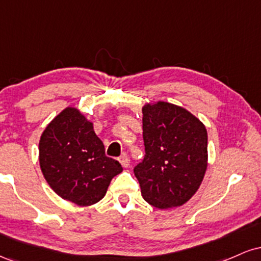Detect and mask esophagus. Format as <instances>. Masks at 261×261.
Masks as SVG:
<instances>
[{
	"label": "esophagus",
	"instance_id": "34e87169",
	"mask_svg": "<svg viewBox=\"0 0 261 261\" xmlns=\"http://www.w3.org/2000/svg\"><path fill=\"white\" fill-rule=\"evenodd\" d=\"M119 161H120L121 166L124 167V168H127V167L130 166V158H128V155L126 153H124L122 155H120Z\"/></svg>",
	"mask_w": 261,
	"mask_h": 261
}]
</instances>
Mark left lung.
<instances>
[{
	"label": "left lung",
	"instance_id": "8db88e82",
	"mask_svg": "<svg viewBox=\"0 0 261 261\" xmlns=\"http://www.w3.org/2000/svg\"><path fill=\"white\" fill-rule=\"evenodd\" d=\"M145 157L134 168L143 199L157 208L181 206L207 167V131L184 108L167 101L143 107Z\"/></svg>",
	"mask_w": 261,
	"mask_h": 261
}]
</instances>
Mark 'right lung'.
Masks as SVG:
<instances>
[{"instance_id":"add662e5","label":"right lung","mask_w":261,"mask_h":261,"mask_svg":"<svg viewBox=\"0 0 261 261\" xmlns=\"http://www.w3.org/2000/svg\"><path fill=\"white\" fill-rule=\"evenodd\" d=\"M39 161L53 190L80 206L103 199L112 179L122 170L118 161L106 155L93 124L76 108H66L45 128Z\"/></svg>"}]
</instances>
